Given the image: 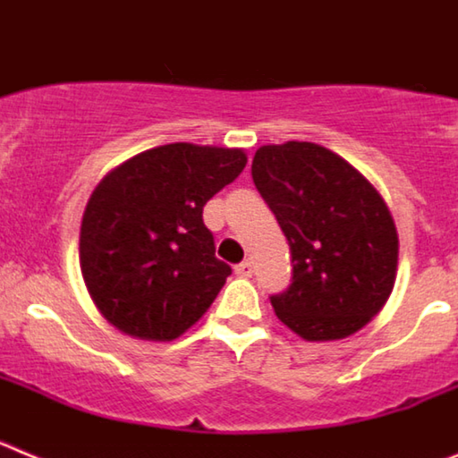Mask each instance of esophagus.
Returning a JSON list of instances; mask_svg holds the SVG:
<instances>
[{
	"instance_id": "34e87169",
	"label": "esophagus",
	"mask_w": 458,
	"mask_h": 458,
	"mask_svg": "<svg viewBox=\"0 0 458 458\" xmlns=\"http://www.w3.org/2000/svg\"><path fill=\"white\" fill-rule=\"evenodd\" d=\"M252 273H254L252 261H241V264L236 266V275H241V277H250Z\"/></svg>"
}]
</instances>
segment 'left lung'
I'll list each match as a JSON object with an SVG mask.
<instances>
[{
    "label": "left lung",
    "mask_w": 458,
    "mask_h": 458,
    "mask_svg": "<svg viewBox=\"0 0 458 458\" xmlns=\"http://www.w3.org/2000/svg\"><path fill=\"white\" fill-rule=\"evenodd\" d=\"M252 181L291 248L289 289L270 295L279 321L307 342L358 333L383 310L396 277L399 238L383 197L311 141L261 147Z\"/></svg>",
    "instance_id": "left-lung-1"
}]
</instances>
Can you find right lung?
<instances>
[{
	"mask_svg": "<svg viewBox=\"0 0 458 458\" xmlns=\"http://www.w3.org/2000/svg\"><path fill=\"white\" fill-rule=\"evenodd\" d=\"M245 163L241 148L176 141L131 157L93 190L80 268L100 314L121 333L172 342L204 317L232 275L216 257L204 206Z\"/></svg>",
	"mask_w": 458,
	"mask_h": 458,
	"instance_id": "right-lung-1",
	"label": "right lung"
}]
</instances>
